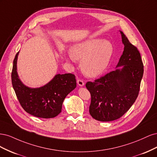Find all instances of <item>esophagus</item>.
<instances>
[{"instance_id":"esophagus-1","label":"esophagus","mask_w":157,"mask_h":157,"mask_svg":"<svg viewBox=\"0 0 157 157\" xmlns=\"http://www.w3.org/2000/svg\"><path fill=\"white\" fill-rule=\"evenodd\" d=\"M77 84L80 86H83L84 85V82L81 79H77Z\"/></svg>"}]
</instances>
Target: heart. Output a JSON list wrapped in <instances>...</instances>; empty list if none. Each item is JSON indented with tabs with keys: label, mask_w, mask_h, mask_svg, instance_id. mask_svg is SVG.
Wrapping results in <instances>:
<instances>
[{
	"label": "heart",
	"mask_w": 157,
	"mask_h": 157,
	"mask_svg": "<svg viewBox=\"0 0 157 157\" xmlns=\"http://www.w3.org/2000/svg\"><path fill=\"white\" fill-rule=\"evenodd\" d=\"M113 54L111 42L101 39H93L74 45L68 59L81 61V69L88 77H96L105 71Z\"/></svg>",
	"instance_id": "obj_1"
}]
</instances>
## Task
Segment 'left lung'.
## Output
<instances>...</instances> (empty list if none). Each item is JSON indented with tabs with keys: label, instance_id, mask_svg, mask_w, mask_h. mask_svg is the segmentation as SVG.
Returning <instances> with one entry per match:
<instances>
[{
	"label": "left lung",
	"instance_id": "left-lung-1",
	"mask_svg": "<svg viewBox=\"0 0 157 157\" xmlns=\"http://www.w3.org/2000/svg\"><path fill=\"white\" fill-rule=\"evenodd\" d=\"M120 33L124 48L116 70L86 84L91 94L90 114L99 121H113L124 115L138 96L143 77L140 52L123 32Z\"/></svg>",
	"mask_w": 157,
	"mask_h": 157
}]
</instances>
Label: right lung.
I'll use <instances>...</instances> for the list:
<instances>
[{"mask_svg": "<svg viewBox=\"0 0 157 157\" xmlns=\"http://www.w3.org/2000/svg\"><path fill=\"white\" fill-rule=\"evenodd\" d=\"M18 54L19 52L13 59L12 83L21 107L27 113L39 118L58 116L65 98L77 86L75 76L71 73L58 74L43 86L28 87L21 81L17 72Z\"/></svg>", "mask_w": 157, "mask_h": 157, "instance_id": "1", "label": "right lung"}]
</instances>
